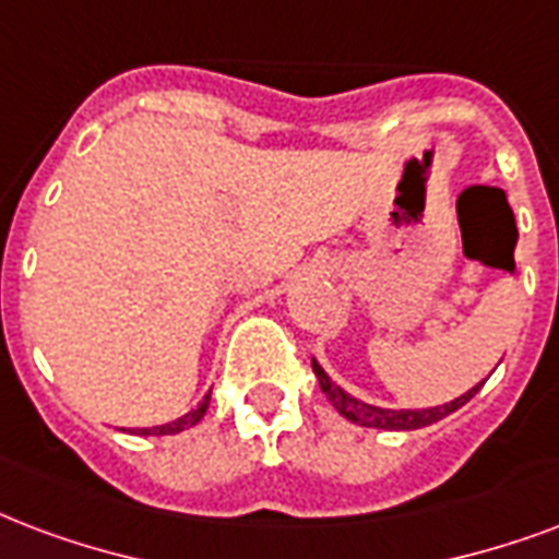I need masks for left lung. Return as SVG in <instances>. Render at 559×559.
<instances>
[{
	"label": "left lung",
	"instance_id": "1",
	"mask_svg": "<svg viewBox=\"0 0 559 559\" xmlns=\"http://www.w3.org/2000/svg\"><path fill=\"white\" fill-rule=\"evenodd\" d=\"M313 372H317V381L319 386H322V393H325L328 402L334 404L336 411L343 413L348 421L364 425V428H381V431H416V428H428L433 421L445 419L449 413L460 411V407L480 390L478 383V386H472L468 393H463L460 399H454V402L442 404V407H428V411H383V407H372V404L357 402L355 395H348L346 390H340L317 360H313Z\"/></svg>",
	"mask_w": 559,
	"mask_h": 559
}]
</instances>
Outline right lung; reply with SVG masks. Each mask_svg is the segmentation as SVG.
Here are the masks:
<instances>
[{
  "label": "right lung",
  "mask_w": 559,
  "mask_h": 559,
  "mask_svg": "<svg viewBox=\"0 0 559 559\" xmlns=\"http://www.w3.org/2000/svg\"><path fill=\"white\" fill-rule=\"evenodd\" d=\"M207 402H211V395H204V402L195 411L185 413L181 419L166 421V425H157V428H138V433H143V437H166V433H178L185 431V428H193L195 421L204 416V411H207Z\"/></svg>",
  "instance_id": "add662e5"
}]
</instances>
